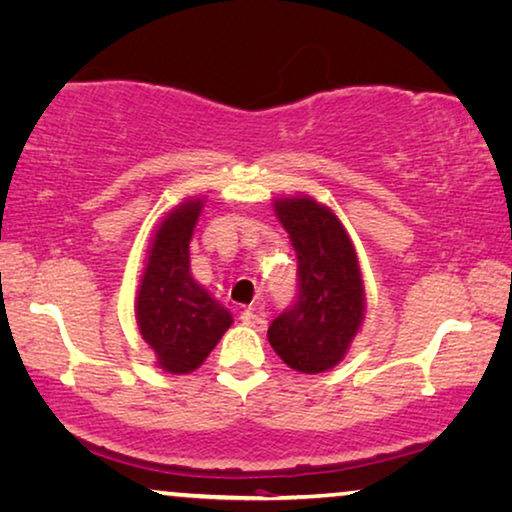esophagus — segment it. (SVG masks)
<instances>
[{
    "instance_id": "obj_1",
    "label": "esophagus",
    "mask_w": 512,
    "mask_h": 512,
    "mask_svg": "<svg viewBox=\"0 0 512 512\" xmlns=\"http://www.w3.org/2000/svg\"><path fill=\"white\" fill-rule=\"evenodd\" d=\"M240 320H242V325L256 329V332H263L265 325H267V320H265V316L261 313V309H258V306H249V309L242 311Z\"/></svg>"
}]
</instances>
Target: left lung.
I'll use <instances>...</instances> for the list:
<instances>
[{"mask_svg":"<svg viewBox=\"0 0 512 512\" xmlns=\"http://www.w3.org/2000/svg\"><path fill=\"white\" fill-rule=\"evenodd\" d=\"M297 254V300L267 329L274 352L295 371L316 375L350 350L366 297L357 251L332 210L311 196L274 201Z\"/></svg>","mask_w":512,"mask_h":512,"instance_id":"1","label":"left lung"}]
</instances>
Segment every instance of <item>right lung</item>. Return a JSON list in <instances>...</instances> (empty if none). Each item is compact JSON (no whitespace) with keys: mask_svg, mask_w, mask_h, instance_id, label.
Here are the masks:
<instances>
[{"mask_svg":"<svg viewBox=\"0 0 512 512\" xmlns=\"http://www.w3.org/2000/svg\"><path fill=\"white\" fill-rule=\"evenodd\" d=\"M203 199L183 201L157 224L135 302L141 338L162 371L185 375L199 368L233 316L190 272V240Z\"/></svg>","mask_w":512,"mask_h":512,"instance_id":"right-lung-1","label":"right lung"}]
</instances>
